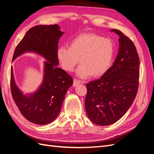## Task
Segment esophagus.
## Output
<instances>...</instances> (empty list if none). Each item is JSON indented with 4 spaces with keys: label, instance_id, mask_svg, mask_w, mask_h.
I'll return each mask as SVG.
<instances>
[{
    "label": "esophagus",
    "instance_id": "34e87169",
    "mask_svg": "<svg viewBox=\"0 0 154 154\" xmlns=\"http://www.w3.org/2000/svg\"><path fill=\"white\" fill-rule=\"evenodd\" d=\"M80 83H84V82L78 80H77V79H74V82H73V86L74 87L77 86L78 84H80Z\"/></svg>",
    "mask_w": 154,
    "mask_h": 154
}]
</instances>
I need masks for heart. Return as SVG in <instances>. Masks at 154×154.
Returning <instances> with one entry per match:
<instances>
[{
  "mask_svg": "<svg viewBox=\"0 0 154 154\" xmlns=\"http://www.w3.org/2000/svg\"><path fill=\"white\" fill-rule=\"evenodd\" d=\"M114 55L112 41L92 33L77 36L71 41L69 47L60 46L57 53L60 66L69 72L73 71L80 58L76 74L82 79L103 75L110 68Z\"/></svg>",
  "mask_w": 154,
  "mask_h": 154,
  "instance_id": "obj_1",
  "label": "heart"
}]
</instances>
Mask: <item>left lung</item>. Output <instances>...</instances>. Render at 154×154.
Returning <instances> with one entry per match:
<instances>
[{
  "instance_id": "1",
  "label": "left lung",
  "mask_w": 154,
  "mask_h": 154,
  "mask_svg": "<svg viewBox=\"0 0 154 154\" xmlns=\"http://www.w3.org/2000/svg\"><path fill=\"white\" fill-rule=\"evenodd\" d=\"M119 51L113 66L98 80L87 83L85 111L92 123L112 125L122 118L136 96L139 58L133 42L118 29Z\"/></svg>"
}]
</instances>
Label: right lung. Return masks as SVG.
I'll use <instances>...</instances> for the list:
<instances>
[{
  "label": "right lung",
  "instance_id": "1",
  "mask_svg": "<svg viewBox=\"0 0 154 154\" xmlns=\"http://www.w3.org/2000/svg\"><path fill=\"white\" fill-rule=\"evenodd\" d=\"M63 32L58 24L38 25L27 31L15 48L12 60L26 52L38 53L44 62L42 84L36 92L24 95L16 85L11 68V91L14 101L24 117L36 125H47L57 118L68 88L73 79L57 66V53L59 38Z\"/></svg>",
  "mask_w": 154,
  "mask_h": 154
}]
</instances>
